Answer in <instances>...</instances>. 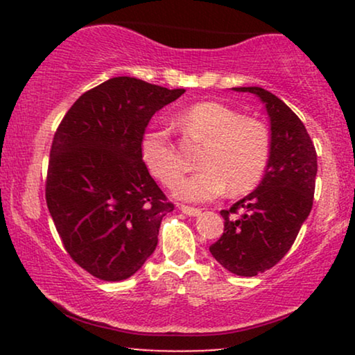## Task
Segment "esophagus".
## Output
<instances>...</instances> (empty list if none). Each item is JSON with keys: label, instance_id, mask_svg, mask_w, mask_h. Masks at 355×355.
<instances>
[{"label": "esophagus", "instance_id": "34e87169", "mask_svg": "<svg viewBox=\"0 0 355 355\" xmlns=\"http://www.w3.org/2000/svg\"><path fill=\"white\" fill-rule=\"evenodd\" d=\"M179 210H181L182 213H186V215H189V216H197L198 213H200L202 210L200 208H196V207H189V205H179Z\"/></svg>", "mask_w": 355, "mask_h": 355}]
</instances>
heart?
I'll use <instances>...</instances> for the list:
<instances>
[{
    "mask_svg": "<svg viewBox=\"0 0 355 355\" xmlns=\"http://www.w3.org/2000/svg\"><path fill=\"white\" fill-rule=\"evenodd\" d=\"M189 137L205 144L198 158L202 169L182 176V164L163 130H148L140 144L142 162L152 176L174 187L179 198L207 202L226 191L241 196L261 181L271 155L270 130L260 119L244 116L220 101H200L178 116Z\"/></svg>",
    "mask_w": 355,
    "mask_h": 355,
    "instance_id": "1",
    "label": "heart"
}]
</instances>
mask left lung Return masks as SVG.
<instances>
[{
	"label": "left lung",
	"mask_w": 355,
	"mask_h": 355,
	"mask_svg": "<svg viewBox=\"0 0 355 355\" xmlns=\"http://www.w3.org/2000/svg\"><path fill=\"white\" fill-rule=\"evenodd\" d=\"M260 96L270 116L271 155L254 192L221 210L225 231L211 255L231 273L257 276L273 268L293 247L313 205L317 152L297 114L261 87H234Z\"/></svg>",
	"instance_id": "8db88e82"
}]
</instances>
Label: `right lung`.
Masks as SVG:
<instances>
[{
	"mask_svg": "<svg viewBox=\"0 0 355 355\" xmlns=\"http://www.w3.org/2000/svg\"><path fill=\"white\" fill-rule=\"evenodd\" d=\"M184 89L113 77L82 94L58 125L45 198L62 247L101 281L132 276L158 244L174 210L142 162L152 116Z\"/></svg>",
	"mask_w": 355,
	"mask_h": 355,
	"instance_id": "right-lung-1",
	"label": "right lung"
}]
</instances>
